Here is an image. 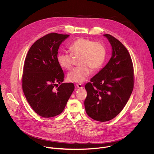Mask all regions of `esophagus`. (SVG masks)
Here are the masks:
<instances>
[{
  "mask_svg": "<svg viewBox=\"0 0 154 154\" xmlns=\"http://www.w3.org/2000/svg\"><path fill=\"white\" fill-rule=\"evenodd\" d=\"M76 86L78 88H83V86L82 85L79 83V84H76Z\"/></svg>",
  "mask_w": 154,
  "mask_h": 154,
  "instance_id": "34e87169",
  "label": "esophagus"
}]
</instances>
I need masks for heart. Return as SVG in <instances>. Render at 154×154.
Instances as JSON below:
<instances>
[{"mask_svg":"<svg viewBox=\"0 0 154 154\" xmlns=\"http://www.w3.org/2000/svg\"><path fill=\"white\" fill-rule=\"evenodd\" d=\"M71 52H60L57 56L58 64L62 69H69L72 64V55L80 56L79 66L74 68L68 74V80L71 82L83 83L92 72L102 67L106 58V49L102 44L93 40L80 38L69 46Z\"/></svg>","mask_w":154,"mask_h":154,"instance_id":"b5f03b06","label":"heart"}]
</instances>
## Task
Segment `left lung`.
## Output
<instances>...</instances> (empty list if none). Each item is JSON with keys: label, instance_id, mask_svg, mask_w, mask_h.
Listing matches in <instances>:
<instances>
[{"label": "left lung", "instance_id": "obj_1", "mask_svg": "<svg viewBox=\"0 0 154 154\" xmlns=\"http://www.w3.org/2000/svg\"><path fill=\"white\" fill-rule=\"evenodd\" d=\"M112 53L108 63L85 85V110L90 118L105 122L116 117L128 102L134 88V67L122 44L105 34Z\"/></svg>", "mask_w": 154, "mask_h": 154}]
</instances>
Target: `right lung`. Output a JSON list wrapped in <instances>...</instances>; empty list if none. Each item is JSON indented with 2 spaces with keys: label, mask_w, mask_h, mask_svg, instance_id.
Returning <instances> with one entry per match:
<instances>
[{
  "label": "right lung",
  "mask_w": 154,
  "mask_h": 154,
  "mask_svg": "<svg viewBox=\"0 0 154 154\" xmlns=\"http://www.w3.org/2000/svg\"><path fill=\"white\" fill-rule=\"evenodd\" d=\"M69 36L52 33L41 38L25 60L23 90L32 109L44 118L60 115L74 90L72 83H62L64 74L57 60L60 45ZM58 84L60 85L55 90Z\"/></svg>",
  "instance_id": "right-lung-1"
}]
</instances>
